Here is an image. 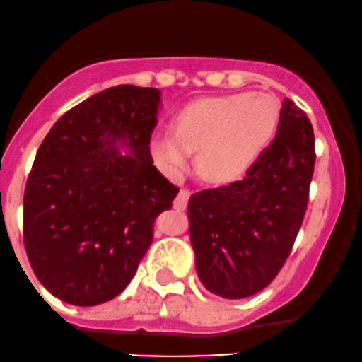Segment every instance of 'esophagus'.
Listing matches in <instances>:
<instances>
[{
    "instance_id": "34e87169",
    "label": "esophagus",
    "mask_w": 362,
    "mask_h": 362,
    "mask_svg": "<svg viewBox=\"0 0 362 362\" xmlns=\"http://www.w3.org/2000/svg\"><path fill=\"white\" fill-rule=\"evenodd\" d=\"M189 197H192V192H189V189H181V192L177 193V197L174 198V207H176L177 211H185V209L188 207Z\"/></svg>"
}]
</instances>
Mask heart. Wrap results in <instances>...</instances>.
Instances as JSON below:
<instances>
[{
	"mask_svg": "<svg viewBox=\"0 0 362 362\" xmlns=\"http://www.w3.org/2000/svg\"><path fill=\"white\" fill-rule=\"evenodd\" d=\"M279 105L267 93H235L186 105L173 133L155 134L153 157L167 173L177 174L198 151V167L207 177L226 181L248 169L273 138Z\"/></svg>",
	"mask_w": 362,
	"mask_h": 362,
	"instance_id": "heart-1",
	"label": "heart"
}]
</instances>
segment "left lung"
Instances as JSON below:
<instances>
[{
    "mask_svg": "<svg viewBox=\"0 0 362 362\" xmlns=\"http://www.w3.org/2000/svg\"><path fill=\"white\" fill-rule=\"evenodd\" d=\"M314 162L310 120L285 98L278 133L242 180L193 193L189 235L205 288L247 298L278 276L304 221Z\"/></svg>",
    "mask_w": 362,
    "mask_h": 362,
    "instance_id": "left-lung-1",
    "label": "left lung"
}]
</instances>
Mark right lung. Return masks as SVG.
Wrapping results in <instances>:
<instances>
[{
    "mask_svg": "<svg viewBox=\"0 0 362 362\" xmlns=\"http://www.w3.org/2000/svg\"><path fill=\"white\" fill-rule=\"evenodd\" d=\"M160 91L120 84L65 112L42 139L24 193L34 274L72 305L112 300L129 285L158 214L180 188L153 165ZM126 144L131 156H120Z\"/></svg>",
    "mask_w": 362,
    "mask_h": 362,
    "instance_id": "obj_1",
    "label": "right lung"
}]
</instances>
